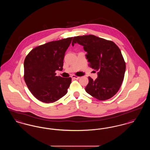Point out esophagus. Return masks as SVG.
Masks as SVG:
<instances>
[{"mask_svg": "<svg viewBox=\"0 0 150 150\" xmlns=\"http://www.w3.org/2000/svg\"><path fill=\"white\" fill-rule=\"evenodd\" d=\"M71 78L73 79H79L80 78V77H79V76H75V75H72Z\"/></svg>", "mask_w": 150, "mask_h": 150, "instance_id": "obj_1", "label": "esophagus"}]
</instances>
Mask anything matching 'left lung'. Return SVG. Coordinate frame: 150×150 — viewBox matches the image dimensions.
Wrapping results in <instances>:
<instances>
[{
  "label": "left lung",
  "mask_w": 150,
  "mask_h": 150,
  "mask_svg": "<svg viewBox=\"0 0 150 150\" xmlns=\"http://www.w3.org/2000/svg\"><path fill=\"white\" fill-rule=\"evenodd\" d=\"M83 46L91 67L98 72L95 80L89 77L86 91L100 100H108L119 90L124 78L126 65L117 45L93 35L78 36L73 38L74 44Z\"/></svg>",
  "instance_id": "1"
}]
</instances>
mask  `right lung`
Returning <instances> with one entry per match:
<instances>
[{
    "instance_id": "add662e5",
    "label": "right lung",
    "mask_w": 150,
    "mask_h": 150,
    "mask_svg": "<svg viewBox=\"0 0 150 150\" xmlns=\"http://www.w3.org/2000/svg\"><path fill=\"white\" fill-rule=\"evenodd\" d=\"M72 37L38 46L29 52L24 61V80L36 99L53 103L67 93L71 78L57 76L56 70H63L65 52Z\"/></svg>"
}]
</instances>
